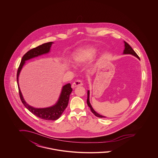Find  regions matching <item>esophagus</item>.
I'll return each instance as SVG.
<instances>
[{
  "mask_svg": "<svg viewBox=\"0 0 158 158\" xmlns=\"http://www.w3.org/2000/svg\"><path fill=\"white\" fill-rule=\"evenodd\" d=\"M82 85H83L82 81H80V80H77V81H75L72 83V88H75L77 86H82Z\"/></svg>",
  "mask_w": 158,
  "mask_h": 158,
  "instance_id": "esophagus-1",
  "label": "esophagus"
}]
</instances>
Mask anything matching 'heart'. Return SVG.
I'll use <instances>...</instances> for the list:
<instances>
[{"label":"heart","instance_id":"b5f03b06","mask_svg":"<svg viewBox=\"0 0 158 158\" xmlns=\"http://www.w3.org/2000/svg\"><path fill=\"white\" fill-rule=\"evenodd\" d=\"M96 53L97 48L94 46H88L79 48L72 53L71 61L75 65L85 64L94 57Z\"/></svg>","mask_w":158,"mask_h":158}]
</instances>
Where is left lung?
Instances as JSON below:
<instances>
[{"label":"left lung","mask_w":158,"mask_h":158,"mask_svg":"<svg viewBox=\"0 0 158 158\" xmlns=\"http://www.w3.org/2000/svg\"><path fill=\"white\" fill-rule=\"evenodd\" d=\"M124 44V49L123 50V54H131L132 56H134V57L137 58L139 60V58L138 55L136 54V53L134 51V50L131 48V47L130 46L129 44L127 43H126L125 41L123 42ZM87 104L89 106V107L90 108V110H91V112H93V114H94L95 116H96L97 117H98V118H106L104 116H102V115H100L99 114H98L97 112H96L94 110L92 106H91V104L90 102V91L88 90L87 91Z\"/></svg>","instance_id":"obj_1"}]
</instances>
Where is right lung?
Segmentation results:
<instances>
[{"label":"right lung","instance_id":"obj_1","mask_svg":"<svg viewBox=\"0 0 158 158\" xmlns=\"http://www.w3.org/2000/svg\"><path fill=\"white\" fill-rule=\"evenodd\" d=\"M53 42H48L43 43L42 45H40L36 48H34L30 50L27 53L24 54L22 58L21 61L19 64L17 73V81L19 90L20 99L23 103L24 106L28 109L32 114L36 116L40 119L47 120H56L58 119L62 114L65 108H67L68 101L69 99V96L72 93V89L70 83L62 86L61 91L57 101L55 104L46 108H37L28 104L24 99V97L21 93V91L19 89V73L23 68V67L25 64V61L29 60L32 58L37 57L43 54H46L50 52V48L52 47Z\"/></svg>","mask_w":158,"mask_h":158}]
</instances>
